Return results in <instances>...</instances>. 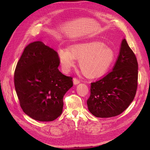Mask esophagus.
Masks as SVG:
<instances>
[{
	"label": "esophagus",
	"instance_id": "obj_1",
	"mask_svg": "<svg viewBox=\"0 0 150 150\" xmlns=\"http://www.w3.org/2000/svg\"><path fill=\"white\" fill-rule=\"evenodd\" d=\"M81 82V81H79V79H78L77 78H73V84L75 85H77L78 84H79Z\"/></svg>",
	"mask_w": 150,
	"mask_h": 150
}]
</instances>
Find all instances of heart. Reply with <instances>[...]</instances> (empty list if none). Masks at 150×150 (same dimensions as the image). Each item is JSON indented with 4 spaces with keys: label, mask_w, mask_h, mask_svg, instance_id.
<instances>
[{
    "label": "heart",
    "mask_w": 150,
    "mask_h": 150,
    "mask_svg": "<svg viewBox=\"0 0 150 150\" xmlns=\"http://www.w3.org/2000/svg\"><path fill=\"white\" fill-rule=\"evenodd\" d=\"M59 59L63 70L67 72L75 65V59L79 60L82 72L88 77H97L104 75L115 58L112 48L97 40L78 43L67 49H60Z\"/></svg>",
    "instance_id": "b5f03b06"
}]
</instances>
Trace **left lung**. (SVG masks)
<instances>
[{"mask_svg":"<svg viewBox=\"0 0 150 150\" xmlns=\"http://www.w3.org/2000/svg\"><path fill=\"white\" fill-rule=\"evenodd\" d=\"M137 85V60L124 39L112 70L91 83V95L87 100L89 111L97 117L119 115L134 99Z\"/></svg>","mask_w":150,"mask_h":150,"instance_id":"left-lung-1","label":"left lung"}]
</instances>
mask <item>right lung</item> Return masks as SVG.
Masks as SVG:
<instances>
[{"mask_svg":"<svg viewBox=\"0 0 150 150\" xmlns=\"http://www.w3.org/2000/svg\"><path fill=\"white\" fill-rule=\"evenodd\" d=\"M59 55L40 41L26 46L14 73L15 88L24 112L39 121H53L62 112L63 97L73 78L58 69Z\"/></svg>","mask_w":150,"mask_h":150,"instance_id":"obj_1","label":"right lung"}]
</instances>
